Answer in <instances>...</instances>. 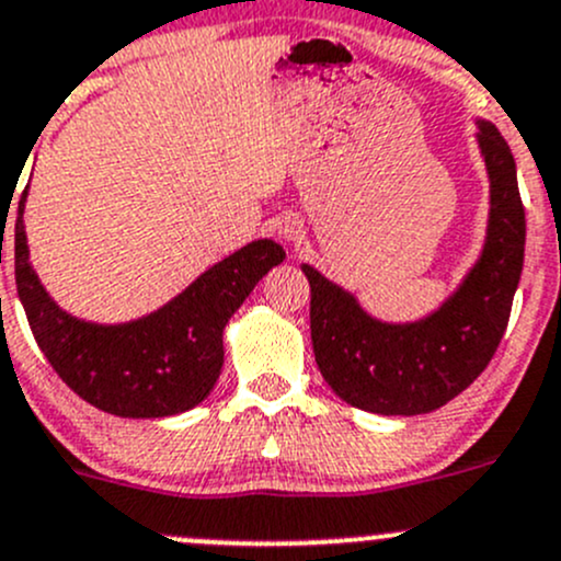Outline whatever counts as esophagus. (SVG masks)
<instances>
[{
  "label": "esophagus",
  "instance_id": "esophagus-1",
  "mask_svg": "<svg viewBox=\"0 0 561 561\" xmlns=\"http://www.w3.org/2000/svg\"><path fill=\"white\" fill-rule=\"evenodd\" d=\"M279 236L285 241H298L304 236L301 222H296V219H285V222L279 225Z\"/></svg>",
  "mask_w": 561,
  "mask_h": 561
}]
</instances>
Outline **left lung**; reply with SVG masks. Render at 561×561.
<instances>
[{
	"mask_svg": "<svg viewBox=\"0 0 561 561\" xmlns=\"http://www.w3.org/2000/svg\"><path fill=\"white\" fill-rule=\"evenodd\" d=\"M489 173V222L472 268L434 312L412 322L377 320L350 290L309 263L314 360L333 393L375 415H423L478 380L505 336L524 268L526 219L516 160L491 122L478 118Z\"/></svg>",
	"mask_w": 561,
	"mask_h": 561,
	"instance_id": "obj_1",
	"label": "left lung"
}]
</instances>
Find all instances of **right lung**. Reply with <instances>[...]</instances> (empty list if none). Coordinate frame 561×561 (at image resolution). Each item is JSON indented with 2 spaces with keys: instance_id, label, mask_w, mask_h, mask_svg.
Instances as JSON below:
<instances>
[{
  "instance_id": "obj_1",
  "label": "right lung",
  "mask_w": 561,
  "mask_h": 561,
  "mask_svg": "<svg viewBox=\"0 0 561 561\" xmlns=\"http://www.w3.org/2000/svg\"><path fill=\"white\" fill-rule=\"evenodd\" d=\"M24 190L15 219V285L39 350L83 401L118 417H168L211 393L225 364L222 333L260 279L285 260L271 239L203 271L157 312L129 322L81 320L43 287L30 260Z\"/></svg>"
}]
</instances>
